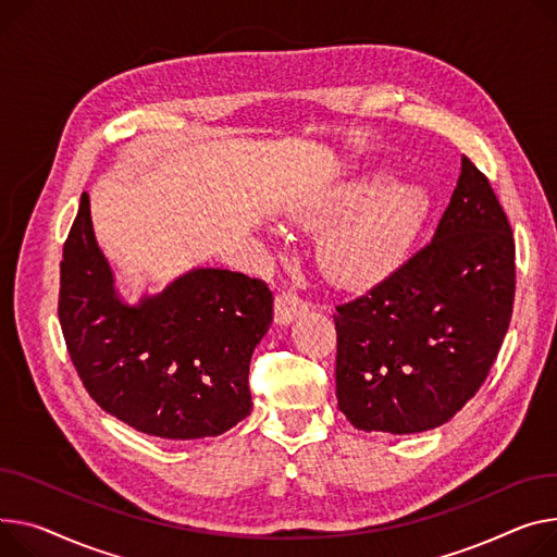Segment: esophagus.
Returning a JSON list of instances; mask_svg holds the SVG:
<instances>
[{
	"mask_svg": "<svg viewBox=\"0 0 557 557\" xmlns=\"http://www.w3.org/2000/svg\"><path fill=\"white\" fill-rule=\"evenodd\" d=\"M309 311V302L302 300L298 293L282 290L275 298V322L277 324H290L295 318Z\"/></svg>",
	"mask_w": 557,
	"mask_h": 557,
	"instance_id": "obj_1",
	"label": "esophagus"
}]
</instances>
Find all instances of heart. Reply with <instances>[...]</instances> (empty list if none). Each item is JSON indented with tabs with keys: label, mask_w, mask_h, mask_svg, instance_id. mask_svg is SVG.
Wrapping results in <instances>:
<instances>
[{
	"label": "heart",
	"mask_w": 557,
	"mask_h": 557,
	"mask_svg": "<svg viewBox=\"0 0 557 557\" xmlns=\"http://www.w3.org/2000/svg\"><path fill=\"white\" fill-rule=\"evenodd\" d=\"M428 195L419 185H394L387 172L349 183L329 201L300 214L309 231L327 228L318 257L329 280L367 288L385 280L414 244L428 216Z\"/></svg>",
	"instance_id": "obj_1"
}]
</instances>
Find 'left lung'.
Returning <instances> with one entry per match:
<instances>
[{"mask_svg": "<svg viewBox=\"0 0 557 557\" xmlns=\"http://www.w3.org/2000/svg\"><path fill=\"white\" fill-rule=\"evenodd\" d=\"M515 300L512 231L468 157L434 237L333 313L336 396L364 432L417 434L450 421L484 385Z\"/></svg>", "mask_w": 557, "mask_h": 557, "instance_id": "8db88e82", "label": "left lung"}]
</instances>
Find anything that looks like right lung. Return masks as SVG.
Listing matches in <instances>:
<instances>
[{
    "instance_id": "add662e5",
    "label": "right lung",
    "mask_w": 557,
    "mask_h": 557,
    "mask_svg": "<svg viewBox=\"0 0 557 557\" xmlns=\"http://www.w3.org/2000/svg\"><path fill=\"white\" fill-rule=\"evenodd\" d=\"M58 315L71 362L107 414L190 441L250 414L248 367L271 326L273 293L244 273L195 269L138 305L123 302L83 193L62 248Z\"/></svg>"
}]
</instances>
